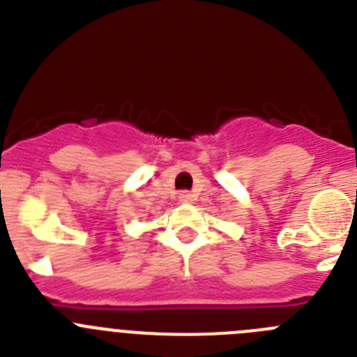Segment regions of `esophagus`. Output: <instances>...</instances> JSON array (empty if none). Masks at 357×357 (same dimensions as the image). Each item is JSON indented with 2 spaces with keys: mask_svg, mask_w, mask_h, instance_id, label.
<instances>
[{
  "mask_svg": "<svg viewBox=\"0 0 357 357\" xmlns=\"http://www.w3.org/2000/svg\"><path fill=\"white\" fill-rule=\"evenodd\" d=\"M178 200H181L182 204H191V202L195 200V195L189 193V191H181V193H178Z\"/></svg>",
  "mask_w": 357,
  "mask_h": 357,
  "instance_id": "1",
  "label": "esophagus"
}]
</instances>
